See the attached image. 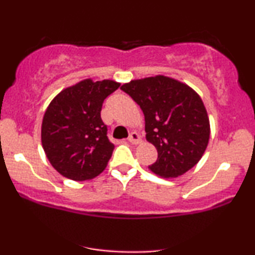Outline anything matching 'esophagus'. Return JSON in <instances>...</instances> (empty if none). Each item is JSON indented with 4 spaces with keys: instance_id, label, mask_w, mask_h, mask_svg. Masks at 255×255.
<instances>
[{
    "instance_id": "34e87169",
    "label": "esophagus",
    "mask_w": 255,
    "mask_h": 255,
    "mask_svg": "<svg viewBox=\"0 0 255 255\" xmlns=\"http://www.w3.org/2000/svg\"><path fill=\"white\" fill-rule=\"evenodd\" d=\"M140 135L136 133V131H131L129 134V136H128V141L131 142V144H139L140 142Z\"/></svg>"
}]
</instances>
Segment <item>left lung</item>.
Listing matches in <instances>:
<instances>
[{
	"label": "left lung",
	"instance_id": "1",
	"mask_svg": "<svg viewBox=\"0 0 255 255\" xmlns=\"http://www.w3.org/2000/svg\"><path fill=\"white\" fill-rule=\"evenodd\" d=\"M121 90L144 113L146 140L158 152L152 172L177 177L197 164L209 144L210 121L194 90L164 75L131 80Z\"/></svg>",
	"mask_w": 255,
	"mask_h": 255
}]
</instances>
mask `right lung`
<instances>
[{
	"instance_id": "add662e5",
	"label": "right lung",
	"mask_w": 255,
	"mask_h": 255,
	"mask_svg": "<svg viewBox=\"0 0 255 255\" xmlns=\"http://www.w3.org/2000/svg\"><path fill=\"white\" fill-rule=\"evenodd\" d=\"M120 87L114 80L85 79L61 91L46 108L42 122V145L50 164L74 181L101 174L114 146L102 121L104 99Z\"/></svg>"
}]
</instances>
